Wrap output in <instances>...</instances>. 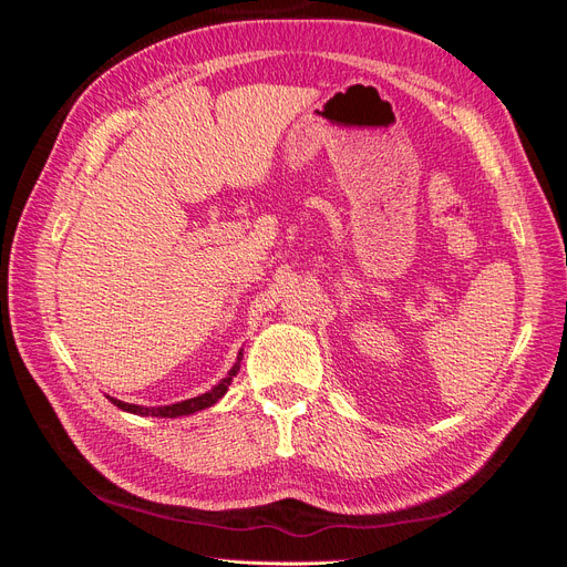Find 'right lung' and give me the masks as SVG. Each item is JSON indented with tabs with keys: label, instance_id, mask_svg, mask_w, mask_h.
Returning <instances> with one entry per match:
<instances>
[{
	"label": "right lung",
	"instance_id": "right-lung-1",
	"mask_svg": "<svg viewBox=\"0 0 567 567\" xmlns=\"http://www.w3.org/2000/svg\"><path fill=\"white\" fill-rule=\"evenodd\" d=\"M241 359H244V352H238L234 367L229 369V373L221 379L217 385H213L208 392L198 394V398H192V400H184V402H175V404H165V406H142V404H130V402H123V400H115L111 398V394H106V398L117 406L127 411V414H136V416H156V419H179V416H188V414H196V411L200 409H208L213 404H217L221 398H225V392L229 390L234 375L238 373V369H241Z\"/></svg>",
	"mask_w": 567,
	"mask_h": 567
}]
</instances>
